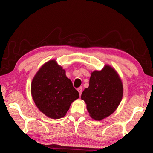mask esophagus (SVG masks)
<instances>
[{"instance_id":"obj_1","label":"esophagus","mask_w":153,"mask_h":153,"mask_svg":"<svg viewBox=\"0 0 153 153\" xmlns=\"http://www.w3.org/2000/svg\"><path fill=\"white\" fill-rule=\"evenodd\" d=\"M77 91H78V92H79V96H81L82 92V87L78 88H77Z\"/></svg>"}]
</instances>
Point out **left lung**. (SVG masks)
<instances>
[{
  "instance_id": "obj_1",
  "label": "left lung",
  "mask_w": 153,
  "mask_h": 153,
  "mask_svg": "<svg viewBox=\"0 0 153 153\" xmlns=\"http://www.w3.org/2000/svg\"><path fill=\"white\" fill-rule=\"evenodd\" d=\"M123 93L120 76L113 67L105 65L101 71L92 72L89 86L83 91L81 98L86 104L90 117L100 121L115 112Z\"/></svg>"
}]
</instances>
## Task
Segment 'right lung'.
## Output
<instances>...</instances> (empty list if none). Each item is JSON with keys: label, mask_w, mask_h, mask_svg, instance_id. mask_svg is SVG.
<instances>
[{"label": "right lung", "mask_w": 153, "mask_h": 153, "mask_svg": "<svg viewBox=\"0 0 153 153\" xmlns=\"http://www.w3.org/2000/svg\"><path fill=\"white\" fill-rule=\"evenodd\" d=\"M31 94L36 107L48 117H63L79 93L56 60L43 64L31 84Z\"/></svg>", "instance_id": "1"}]
</instances>
